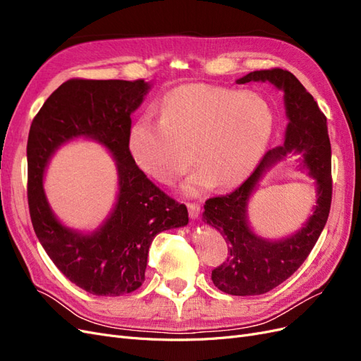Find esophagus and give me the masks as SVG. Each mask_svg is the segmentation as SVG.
<instances>
[{
	"mask_svg": "<svg viewBox=\"0 0 361 361\" xmlns=\"http://www.w3.org/2000/svg\"><path fill=\"white\" fill-rule=\"evenodd\" d=\"M188 212H190V216L192 218V220H195V218H199L200 215V204L197 203H188Z\"/></svg>",
	"mask_w": 361,
	"mask_h": 361,
	"instance_id": "obj_1",
	"label": "esophagus"
}]
</instances>
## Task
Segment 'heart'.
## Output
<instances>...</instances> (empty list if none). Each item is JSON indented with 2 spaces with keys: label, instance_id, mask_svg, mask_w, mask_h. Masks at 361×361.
Wrapping results in <instances>:
<instances>
[{
  "label": "heart",
  "instance_id": "1",
  "mask_svg": "<svg viewBox=\"0 0 361 361\" xmlns=\"http://www.w3.org/2000/svg\"><path fill=\"white\" fill-rule=\"evenodd\" d=\"M272 126L274 114L259 94L190 84L164 97L161 117L146 113L135 120L129 150L141 170L167 185L194 159L199 167L182 190L199 195L214 185L232 188L244 182L264 155Z\"/></svg>",
  "mask_w": 361,
  "mask_h": 361
}]
</instances>
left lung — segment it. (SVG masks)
<instances>
[{
	"label": "left lung",
	"instance_id": "8db88e82",
	"mask_svg": "<svg viewBox=\"0 0 361 361\" xmlns=\"http://www.w3.org/2000/svg\"><path fill=\"white\" fill-rule=\"evenodd\" d=\"M271 82L283 92L288 126L283 145L267 152L253 174L233 192L206 200L203 221L220 232L228 245V257L212 271L214 285L228 293H267L289 279L324 231L331 206V145L326 117L313 96L288 71L269 69L250 72L236 84ZM290 156L298 166L307 169L317 188V202L306 223L293 234L280 240L257 235L249 226L247 203L269 168Z\"/></svg>",
	"mask_w": 361,
	"mask_h": 361
}]
</instances>
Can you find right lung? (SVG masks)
<instances>
[{"instance_id":"add662e5","label":"right lung","mask_w":361,"mask_h":361,"mask_svg":"<svg viewBox=\"0 0 361 361\" xmlns=\"http://www.w3.org/2000/svg\"><path fill=\"white\" fill-rule=\"evenodd\" d=\"M152 84L145 80H69L54 92L30 128L28 206L47 255L76 286L101 297L134 292L145 281L149 247L164 231L188 224L187 206L164 194L138 169L129 150L130 114ZM92 139L116 162L114 209L94 231L63 225L47 202L42 178L55 152Z\"/></svg>"}]
</instances>
